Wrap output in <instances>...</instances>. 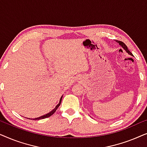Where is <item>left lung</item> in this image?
Wrapping results in <instances>:
<instances>
[{
    "label": "left lung",
    "mask_w": 147,
    "mask_h": 147,
    "mask_svg": "<svg viewBox=\"0 0 147 147\" xmlns=\"http://www.w3.org/2000/svg\"><path fill=\"white\" fill-rule=\"evenodd\" d=\"M116 42H117V43H119V45L121 46V47L123 48V49L125 50V51L127 52V53L129 54V55H132V53L131 52H130L129 50H128V47H127V46H126L125 44H124L123 42H122V41H116Z\"/></svg>",
    "instance_id": "left-lung-1"
}]
</instances>
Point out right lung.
<instances>
[{"instance_id": "obj_1", "label": "right lung", "mask_w": 147, "mask_h": 147, "mask_svg": "<svg viewBox=\"0 0 147 147\" xmlns=\"http://www.w3.org/2000/svg\"><path fill=\"white\" fill-rule=\"evenodd\" d=\"M62 98H63V96H61V98H60V100H59V104H57V106H55V108H54V109H53L51 110V112H49V113H47V114H45V115H43V116H40V117H38V118H29L30 120H41V119H44V118H48V117H49V116H51V115H53V114L55 113V111L56 110H57V109L58 108V107H59V106H60V104H61V100H62Z\"/></svg>"}]
</instances>
